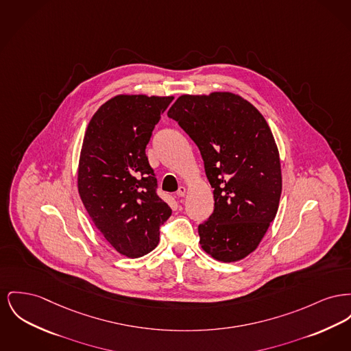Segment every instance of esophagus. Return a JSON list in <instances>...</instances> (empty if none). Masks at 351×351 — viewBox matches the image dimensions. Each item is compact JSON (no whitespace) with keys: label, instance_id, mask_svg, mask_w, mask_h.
Masks as SVG:
<instances>
[{"label":"esophagus","instance_id":"1","mask_svg":"<svg viewBox=\"0 0 351 351\" xmlns=\"http://www.w3.org/2000/svg\"><path fill=\"white\" fill-rule=\"evenodd\" d=\"M186 186H179V189H178V192H176V195L179 196V197H183V196H186Z\"/></svg>","mask_w":351,"mask_h":351}]
</instances>
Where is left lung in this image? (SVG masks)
I'll list each match as a JSON object with an SVG mask.
<instances>
[{"instance_id": "8db88e82", "label": "left lung", "mask_w": 351, "mask_h": 351, "mask_svg": "<svg viewBox=\"0 0 351 351\" xmlns=\"http://www.w3.org/2000/svg\"><path fill=\"white\" fill-rule=\"evenodd\" d=\"M200 149L215 208L199 226L200 245L221 263L254 252L274 220L282 176L274 136L261 112L229 91L180 95L168 110Z\"/></svg>"}]
</instances>
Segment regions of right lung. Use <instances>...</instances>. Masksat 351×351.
<instances>
[{
  "mask_svg": "<svg viewBox=\"0 0 351 351\" xmlns=\"http://www.w3.org/2000/svg\"><path fill=\"white\" fill-rule=\"evenodd\" d=\"M173 97L121 94L93 115L86 128L77 186L94 226L118 253L142 257L159 243L171 216L156 195V178L145 156L155 124Z\"/></svg>",
  "mask_w": 351,
  "mask_h": 351,
  "instance_id": "1",
  "label": "right lung"
}]
</instances>
